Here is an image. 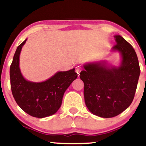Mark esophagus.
Segmentation results:
<instances>
[{"instance_id":"1","label":"esophagus","mask_w":146,"mask_h":146,"mask_svg":"<svg viewBox=\"0 0 146 146\" xmlns=\"http://www.w3.org/2000/svg\"><path fill=\"white\" fill-rule=\"evenodd\" d=\"M82 70V68L80 67V66H77L76 68H75V71H76V73H78V75H80V71H81Z\"/></svg>"}]
</instances>
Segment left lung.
I'll list each match as a JSON object with an SVG mask.
<instances>
[{
  "label": "left lung",
  "instance_id": "obj_1",
  "mask_svg": "<svg viewBox=\"0 0 146 146\" xmlns=\"http://www.w3.org/2000/svg\"><path fill=\"white\" fill-rule=\"evenodd\" d=\"M115 38L117 44L113 48L121 53V66L110 68L102 63L88 64L80 76L84 84L87 108L104 118L117 116L131 104L140 75L138 58L132 45L121 36Z\"/></svg>",
  "mask_w": 146,
  "mask_h": 146
}]
</instances>
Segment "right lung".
Listing matches in <instances>:
<instances>
[{"label": "right lung", "instance_id": "1", "mask_svg": "<svg viewBox=\"0 0 146 146\" xmlns=\"http://www.w3.org/2000/svg\"><path fill=\"white\" fill-rule=\"evenodd\" d=\"M26 40L17 47L10 66L11 89L15 101L25 113L43 118L53 115L61 106L65 90L78 78L75 68L58 72L46 81L34 83L27 81L19 68V56Z\"/></svg>", "mask_w": 146, "mask_h": 146}]
</instances>
